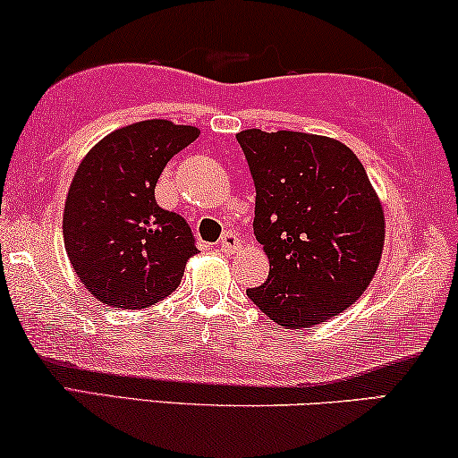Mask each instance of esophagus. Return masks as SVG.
Instances as JSON below:
<instances>
[{
  "label": "esophagus",
  "mask_w": 458,
  "mask_h": 458,
  "mask_svg": "<svg viewBox=\"0 0 458 458\" xmlns=\"http://www.w3.org/2000/svg\"><path fill=\"white\" fill-rule=\"evenodd\" d=\"M240 237H237L233 231H227V233L221 237V242H218V248H221L225 254H233L235 250H240Z\"/></svg>",
  "instance_id": "34e87169"
}]
</instances>
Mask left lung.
<instances>
[{
    "instance_id": "1",
    "label": "left lung",
    "mask_w": 458,
    "mask_h": 458,
    "mask_svg": "<svg viewBox=\"0 0 458 458\" xmlns=\"http://www.w3.org/2000/svg\"><path fill=\"white\" fill-rule=\"evenodd\" d=\"M256 187L254 235L268 277L246 293L285 329L318 325L356 302L381 260V202L352 149L298 131L237 133Z\"/></svg>"
}]
</instances>
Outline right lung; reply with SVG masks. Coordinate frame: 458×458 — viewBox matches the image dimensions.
Returning <instances> with one entry per match:
<instances>
[{"label":"right lung","mask_w":458,"mask_h":458,"mask_svg":"<svg viewBox=\"0 0 458 458\" xmlns=\"http://www.w3.org/2000/svg\"><path fill=\"white\" fill-rule=\"evenodd\" d=\"M198 135L187 124L141 121L106 135L79 165L62 233L74 273L99 302L140 310L177 290L196 237L183 216L160 208L154 190Z\"/></svg>","instance_id":"add662e5"}]
</instances>
